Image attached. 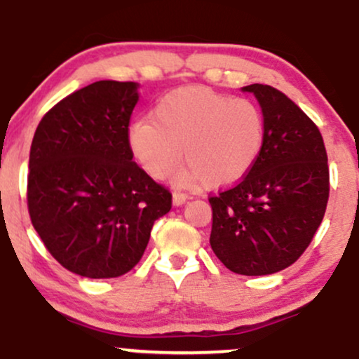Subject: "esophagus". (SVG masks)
Listing matches in <instances>:
<instances>
[{
  "label": "esophagus",
  "instance_id": "obj_1",
  "mask_svg": "<svg viewBox=\"0 0 359 359\" xmlns=\"http://www.w3.org/2000/svg\"><path fill=\"white\" fill-rule=\"evenodd\" d=\"M172 201H174V205H182L189 201V196H187V194H182V192H174V196H172Z\"/></svg>",
  "mask_w": 359,
  "mask_h": 359
}]
</instances>
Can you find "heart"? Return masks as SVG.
Segmentation results:
<instances>
[{
  "label": "heart",
  "mask_w": 359,
  "mask_h": 359,
  "mask_svg": "<svg viewBox=\"0 0 359 359\" xmlns=\"http://www.w3.org/2000/svg\"><path fill=\"white\" fill-rule=\"evenodd\" d=\"M265 128V116L253 101L205 88H179L158 100L154 121L140 119L130 126L128 143L150 175H168L184 155L189 165L177 182L203 179L205 185L222 187L253 168Z\"/></svg>",
  "instance_id": "obj_1"
}]
</instances>
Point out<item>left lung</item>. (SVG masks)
Listing matches in <instances>:
<instances>
[{"mask_svg": "<svg viewBox=\"0 0 359 359\" xmlns=\"http://www.w3.org/2000/svg\"><path fill=\"white\" fill-rule=\"evenodd\" d=\"M265 116V143L248 175L209 199L211 248L226 269L258 277L297 262L323 222L329 197L324 140L312 119L271 86L241 88Z\"/></svg>", "mask_w": 359, "mask_h": 359, "instance_id": "1", "label": "left lung"}]
</instances>
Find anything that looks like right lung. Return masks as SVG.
I'll return each instance as SVG.
<instances>
[{"mask_svg":"<svg viewBox=\"0 0 359 359\" xmlns=\"http://www.w3.org/2000/svg\"><path fill=\"white\" fill-rule=\"evenodd\" d=\"M138 82L97 81L39 123L28 162V212L64 269L113 278L143 257L172 194L133 162L128 125Z\"/></svg>","mask_w":359,"mask_h":359,"instance_id":"1","label":"right lung"}]
</instances>
